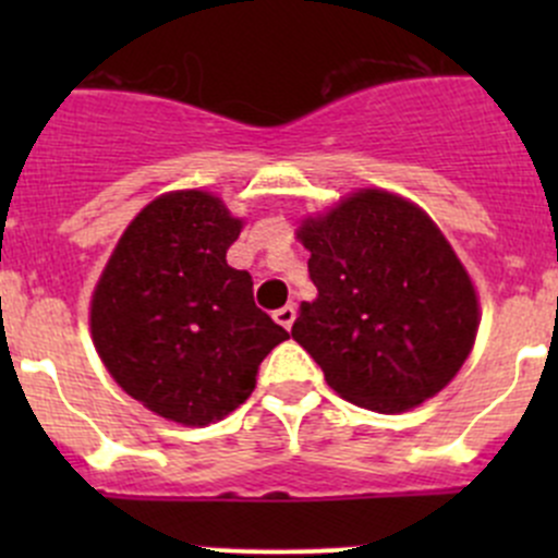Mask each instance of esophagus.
<instances>
[{"label":"esophagus","instance_id":"obj_1","mask_svg":"<svg viewBox=\"0 0 558 558\" xmlns=\"http://www.w3.org/2000/svg\"><path fill=\"white\" fill-rule=\"evenodd\" d=\"M294 318H296L294 305H286V307H280V311H275V320H278L283 329H291V326H294Z\"/></svg>","mask_w":558,"mask_h":558}]
</instances>
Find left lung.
<instances>
[{
    "instance_id": "left-lung-1",
    "label": "left lung",
    "mask_w": 558,
    "mask_h": 558,
    "mask_svg": "<svg viewBox=\"0 0 558 558\" xmlns=\"http://www.w3.org/2000/svg\"><path fill=\"white\" fill-rule=\"evenodd\" d=\"M318 289L291 337L342 399L408 413L440 393L475 345L481 302L429 213L386 189H356L302 218Z\"/></svg>"
}]
</instances>
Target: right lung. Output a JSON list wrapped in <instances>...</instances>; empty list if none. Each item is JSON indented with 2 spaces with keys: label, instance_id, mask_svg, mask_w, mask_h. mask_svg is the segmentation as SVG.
Instances as JSON below:
<instances>
[{
  "label": "right lung",
  "instance_id": "right-lung-1",
  "mask_svg": "<svg viewBox=\"0 0 558 558\" xmlns=\"http://www.w3.org/2000/svg\"><path fill=\"white\" fill-rule=\"evenodd\" d=\"M243 227L213 191H167L123 229L94 286L88 326L107 373L172 424L227 418L289 340L253 302L251 275L227 264Z\"/></svg>",
  "mask_w": 558,
  "mask_h": 558
}]
</instances>
